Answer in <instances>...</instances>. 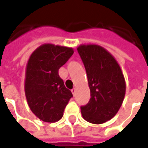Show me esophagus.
<instances>
[{"mask_svg":"<svg viewBox=\"0 0 148 148\" xmlns=\"http://www.w3.org/2000/svg\"><path fill=\"white\" fill-rule=\"evenodd\" d=\"M76 91H77V89H76V88H74V89H72V91H71L74 96H75V95H76Z\"/></svg>","mask_w":148,"mask_h":148,"instance_id":"34e87169","label":"esophagus"}]
</instances>
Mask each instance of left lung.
Masks as SVG:
<instances>
[{
	"instance_id": "1",
	"label": "left lung",
	"mask_w": 148,
	"mask_h": 148,
	"mask_svg": "<svg viewBox=\"0 0 148 148\" xmlns=\"http://www.w3.org/2000/svg\"><path fill=\"white\" fill-rule=\"evenodd\" d=\"M77 50L84 63L91 99L81 106L83 118L94 124H101L116 116L123 102L126 82L120 65L103 47L80 45Z\"/></svg>"
}]
</instances>
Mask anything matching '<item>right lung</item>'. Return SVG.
I'll return each mask as SVG.
<instances>
[{"label":"right lung","mask_w":148,"mask_h":148,"mask_svg":"<svg viewBox=\"0 0 148 148\" xmlns=\"http://www.w3.org/2000/svg\"><path fill=\"white\" fill-rule=\"evenodd\" d=\"M73 54V48L44 44L29 57L25 77V98L33 114L44 122L59 121L73 97L58 74L59 69Z\"/></svg>","instance_id":"1"}]
</instances>
